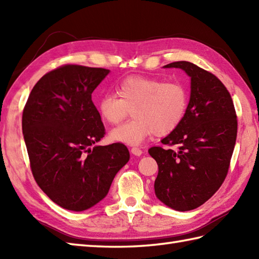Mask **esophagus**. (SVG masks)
Here are the masks:
<instances>
[{"mask_svg": "<svg viewBox=\"0 0 259 259\" xmlns=\"http://www.w3.org/2000/svg\"><path fill=\"white\" fill-rule=\"evenodd\" d=\"M131 153L135 156H141L142 155V150L140 149V148H137V147H133L131 148Z\"/></svg>", "mask_w": 259, "mask_h": 259, "instance_id": "1", "label": "esophagus"}]
</instances>
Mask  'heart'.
<instances>
[{"instance_id": "1", "label": "heart", "mask_w": 259, "mask_h": 259, "mask_svg": "<svg viewBox=\"0 0 259 259\" xmlns=\"http://www.w3.org/2000/svg\"><path fill=\"white\" fill-rule=\"evenodd\" d=\"M114 93H106L98 102L101 118L109 124H118L130 110L134 120L110 133V139L129 146H138L153 134L167 136L185 119L189 92L180 81H167L150 76H128Z\"/></svg>"}]
</instances>
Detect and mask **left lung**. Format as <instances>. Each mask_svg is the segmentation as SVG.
I'll return each mask as SVG.
<instances>
[{"mask_svg":"<svg viewBox=\"0 0 259 259\" xmlns=\"http://www.w3.org/2000/svg\"><path fill=\"white\" fill-rule=\"evenodd\" d=\"M163 68L183 69L190 76V100L185 119L161 140L177 150L151 147L158 163L157 198L178 211L205 203L226 178L237 137V115L227 88L216 75L187 61Z\"/></svg>","mask_w":259,"mask_h":259,"instance_id":"1","label":"left lung"}]
</instances>
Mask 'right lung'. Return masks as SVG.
Listing matches in <instances>:
<instances>
[{
	"label": "right lung",
	"mask_w": 259,
	"mask_h": 259,
	"mask_svg": "<svg viewBox=\"0 0 259 259\" xmlns=\"http://www.w3.org/2000/svg\"><path fill=\"white\" fill-rule=\"evenodd\" d=\"M109 72L64 64L36 82L23 109L22 130L33 177L68 210H85L102 200L129 161L123 144L90 148L106 135L91 95Z\"/></svg>",
	"instance_id": "obj_1"
}]
</instances>
